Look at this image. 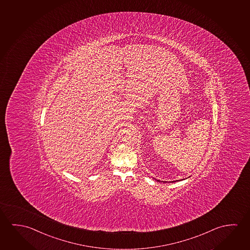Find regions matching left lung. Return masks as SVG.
Returning <instances> with one entry per match:
<instances>
[{
  "label": "left lung",
  "instance_id": "obj_1",
  "mask_svg": "<svg viewBox=\"0 0 250 250\" xmlns=\"http://www.w3.org/2000/svg\"><path fill=\"white\" fill-rule=\"evenodd\" d=\"M183 180H185V179H183ZM157 181H158V182H162V183H163V181H160V180H157ZM180 181H181V180H180ZM174 182H177V181H173L172 183H174ZM163 183H167V182H163Z\"/></svg>",
  "mask_w": 250,
  "mask_h": 250
}]
</instances>
